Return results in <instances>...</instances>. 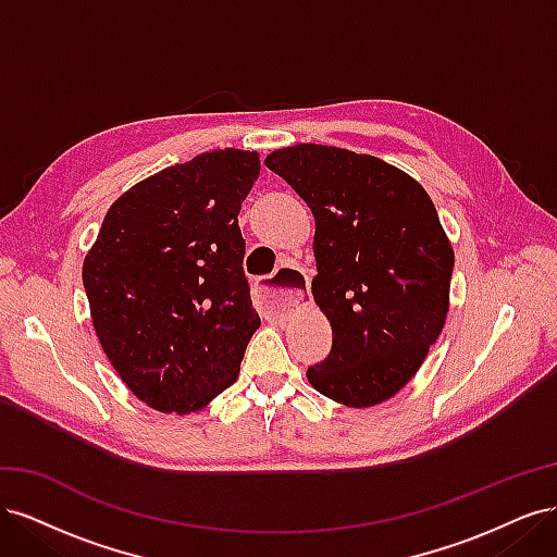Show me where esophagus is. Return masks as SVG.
<instances>
[{
    "label": "esophagus",
    "mask_w": 557,
    "mask_h": 557,
    "mask_svg": "<svg viewBox=\"0 0 557 557\" xmlns=\"http://www.w3.org/2000/svg\"><path fill=\"white\" fill-rule=\"evenodd\" d=\"M309 288V278L295 264H281L272 276L260 278L256 285V297L267 313H283L299 305Z\"/></svg>",
    "instance_id": "34e87169"
}]
</instances>
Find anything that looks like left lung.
Listing matches in <instances>:
<instances>
[{
	"label": "left lung",
	"instance_id": "obj_1",
	"mask_svg": "<svg viewBox=\"0 0 557 557\" xmlns=\"http://www.w3.org/2000/svg\"><path fill=\"white\" fill-rule=\"evenodd\" d=\"M264 164L315 218L311 283L332 325L318 393L374 407L399 393L442 334L455 256L432 199L397 166L346 148L299 144Z\"/></svg>",
	"mask_w": 557,
	"mask_h": 557
}]
</instances>
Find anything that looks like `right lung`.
Listing matches in <instances>:
<instances>
[{
  "instance_id": "right-lung-1",
  "label": "right lung",
  "mask_w": 557,
  "mask_h": 557,
  "mask_svg": "<svg viewBox=\"0 0 557 557\" xmlns=\"http://www.w3.org/2000/svg\"><path fill=\"white\" fill-rule=\"evenodd\" d=\"M258 174V153L211 150L137 183L104 215L83 288L107 358L148 407L197 411L239 376L260 327L239 230Z\"/></svg>"
}]
</instances>
